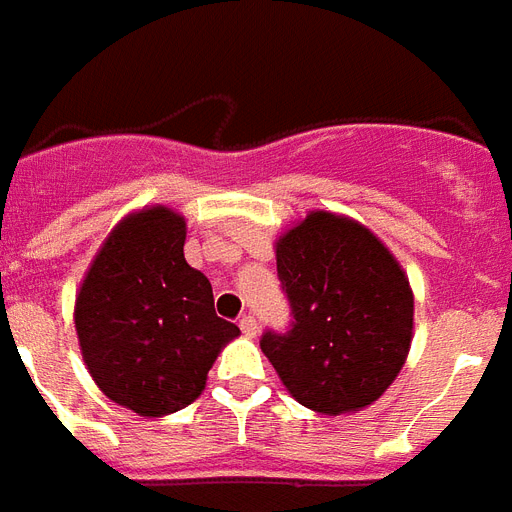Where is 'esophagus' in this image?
I'll return each mask as SVG.
<instances>
[{
    "instance_id": "obj_1",
    "label": "esophagus",
    "mask_w": 512,
    "mask_h": 512,
    "mask_svg": "<svg viewBox=\"0 0 512 512\" xmlns=\"http://www.w3.org/2000/svg\"><path fill=\"white\" fill-rule=\"evenodd\" d=\"M239 328H242L244 336H257V321L252 315H244L242 321H239Z\"/></svg>"
}]
</instances>
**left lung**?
Instances as JSON below:
<instances>
[{"instance_id": "8db88e82", "label": "left lung", "mask_w": 512, "mask_h": 512, "mask_svg": "<svg viewBox=\"0 0 512 512\" xmlns=\"http://www.w3.org/2000/svg\"><path fill=\"white\" fill-rule=\"evenodd\" d=\"M286 334L260 350L299 405L323 415L363 410L389 389L413 342V289L402 265L357 220L313 210L276 242Z\"/></svg>"}]
</instances>
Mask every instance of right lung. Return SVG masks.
<instances>
[{"instance_id": "1", "label": "right lung", "mask_w": 512, "mask_h": 512, "mask_svg": "<svg viewBox=\"0 0 512 512\" xmlns=\"http://www.w3.org/2000/svg\"><path fill=\"white\" fill-rule=\"evenodd\" d=\"M186 220L144 207L112 228L76 297L83 363L112 402L144 415L176 413L205 389L234 323L215 315L213 286L184 257Z\"/></svg>"}]
</instances>
